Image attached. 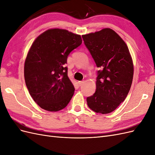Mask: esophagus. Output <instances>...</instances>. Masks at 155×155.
I'll list each match as a JSON object with an SVG mask.
<instances>
[{
    "label": "esophagus",
    "instance_id": "34e87169",
    "mask_svg": "<svg viewBox=\"0 0 155 155\" xmlns=\"http://www.w3.org/2000/svg\"><path fill=\"white\" fill-rule=\"evenodd\" d=\"M84 82H85L84 81H78V85H79V86H81V85H83V84L84 83Z\"/></svg>",
    "mask_w": 155,
    "mask_h": 155
}]
</instances>
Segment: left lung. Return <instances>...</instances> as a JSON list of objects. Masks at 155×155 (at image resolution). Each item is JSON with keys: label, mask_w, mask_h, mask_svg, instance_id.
<instances>
[{"label": "left lung", "mask_w": 155, "mask_h": 155, "mask_svg": "<svg viewBox=\"0 0 155 155\" xmlns=\"http://www.w3.org/2000/svg\"><path fill=\"white\" fill-rule=\"evenodd\" d=\"M97 67L96 91L87 98L88 107L97 113L114 111L127 96L132 85L134 65L127 45L109 28L83 35Z\"/></svg>", "instance_id": "obj_1"}]
</instances>
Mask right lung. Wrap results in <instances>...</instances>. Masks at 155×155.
I'll use <instances>...</instances> for the list:
<instances>
[{
    "instance_id": "add662e5",
    "label": "right lung",
    "mask_w": 155,
    "mask_h": 155,
    "mask_svg": "<svg viewBox=\"0 0 155 155\" xmlns=\"http://www.w3.org/2000/svg\"><path fill=\"white\" fill-rule=\"evenodd\" d=\"M81 43L80 35L60 28L46 30L32 43L24 76L30 94L42 109L57 112L68 104L75 88L64 64L69 54Z\"/></svg>"
}]
</instances>
